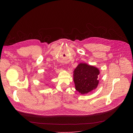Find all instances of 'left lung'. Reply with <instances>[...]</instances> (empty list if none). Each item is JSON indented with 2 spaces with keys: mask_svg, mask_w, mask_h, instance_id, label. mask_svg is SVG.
Returning <instances> with one entry per match:
<instances>
[{
  "mask_svg": "<svg viewBox=\"0 0 133 133\" xmlns=\"http://www.w3.org/2000/svg\"><path fill=\"white\" fill-rule=\"evenodd\" d=\"M73 72L75 89L80 94H86L97 87L98 76L100 74L98 68L86 63H79Z\"/></svg>",
  "mask_w": 133,
  "mask_h": 133,
  "instance_id": "1",
  "label": "left lung"
}]
</instances>
